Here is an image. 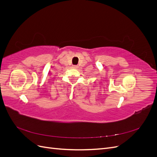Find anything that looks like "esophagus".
Returning <instances> with one entry per match:
<instances>
[{"instance_id": "34e87169", "label": "esophagus", "mask_w": 157, "mask_h": 157, "mask_svg": "<svg viewBox=\"0 0 157 157\" xmlns=\"http://www.w3.org/2000/svg\"><path fill=\"white\" fill-rule=\"evenodd\" d=\"M73 68H74V69H78V65H73Z\"/></svg>"}]
</instances>
